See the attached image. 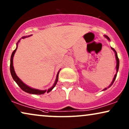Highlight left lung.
I'll use <instances>...</instances> for the list:
<instances>
[{"instance_id":"obj_1","label":"left lung","mask_w":129,"mask_h":129,"mask_svg":"<svg viewBox=\"0 0 129 129\" xmlns=\"http://www.w3.org/2000/svg\"><path fill=\"white\" fill-rule=\"evenodd\" d=\"M105 37H107V39H108L109 40H110V38H109V37H108V36H105ZM111 49L112 50H114V52H115V58H116V60H117V66H116V68H117V72H118V68H119V59H118V56H117V52H116V51H115V50L114 49V48H111ZM116 77H117V74L115 75V76H114V79H113V80H112V83H111V84H110V86H109L108 87H110L112 85V84H113V83H114V81H115V79H116ZM106 89H107V88H105V89H104V90H105Z\"/></svg>"}]
</instances>
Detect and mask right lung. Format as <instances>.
<instances>
[{
  "label": "right lung",
  "mask_w": 129,
  "mask_h": 129,
  "mask_svg": "<svg viewBox=\"0 0 129 129\" xmlns=\"http://www.w3.org/2000/svg\"><path fill=\"white\" fill-rule=\"evenodd\" d=\"M25 37H22V39H24L25 38ZM19 42V40L18 42V43ZM18 43H17V48L15 49L14 51H13V52L12 53V55H11V63H10V71H11V74L12 75V77L13 78V79L14 80V81H15L16 83H17L18 85L19 86V87L21 88V89H22V90H24V92H27V93H31V94H44L46 92H47L48 93H49V92H50L52 89H53V87H55V85H56V83H57V81L58 80V74H59V71H58V74H57V76H56V80H55V82L54 84H53V86L51 88H50V89H49L48 90H37V89H33V88H31L29 87V86H27L25 84H24L23 82H22V81L20 79H19L18 77L17 76V74H15V72L14 71V66H13V58H14V54L15 53L16 50H17V49L18 48Z\"/></svg>",
  "instance_id": "obj_1"
}]
</instances>
